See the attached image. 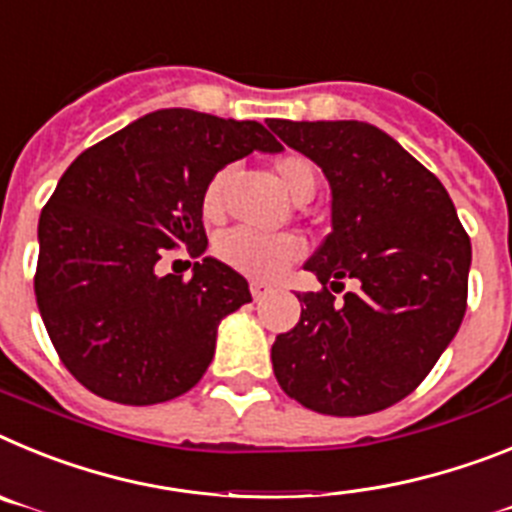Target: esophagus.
I'll return each instance as SVG.
<instances>
[{
    "label": "esophagus",
    "mask_w": 512,
    "mask_h": 512,
    "mask_svg": "<svg viewBox=\"0 0 512 512\" xmlns=\"http://www.w3.org/2000/svg\"><path fill=\"white\" fill-rule=\"evenodd\" d=\"M250 291H252V299L260 301V299H265V296H268L270 286H268V283H262V281H252Z\"/></svg>",
    "instance_id": "1"
}]
</instances>
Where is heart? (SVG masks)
Returning <instances> with one entry per match:
<instances>
[{
  "label": "heart",
  "instance_id": "heart-1",
  "mask_svg": "<svg viewBox=\"0 0 512 512\" xmlns=\"http://www.w3.org/2000/svg\"><path fill=\"white\" fill-rule=\"evenodd\" d=\"M273 172L281 182V188L296 203L309 201L314 190H317V167L304 154H283L273 162ZM231 175H234L231 167H221L206 182L201 195V211L206 219L216 221L224 216L226 190H229ZM216 255L224 265L234 268L237 273L260 278V281H273L304 255V244H301L299 237H291V234L265 237V234H255L250 229H234L226 231L224 237L216 242Z\"/></svg>",
  "mask_w": 512,
  "mask_h": 512
}]
</instances>
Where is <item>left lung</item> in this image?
<instances>
[{"label": "left lung", "mask_w": 512, "mask_h": 512, "mask_svg": "<svg viewBox=\"0 0 512 512\" xmlns=\"http://www.w3.org/2000/svg\"><path fill=\"white\" fill-rule=\"evenodd\" d=\"M319 164L332 231L304 268L301 319L275 337V379L322 415H371L422 384L466 311L471 242L441 180L363 121H268ZM353 277L356 291L334 296Z\"/></svg>", "instance_id": "1"}]
</instances>
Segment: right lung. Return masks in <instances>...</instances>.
<instances>
[{
	"label": "right lung",
	"instance_id": "obj_1",
	"mask_svg": "<svg viewBox=\"0 0 512 512\" xmlns=\"http://www.w3.org/2000/svg\"><path fill=\"white\" fill-rule=\"evenodd\" d=\"M257 121L185 108L149 113L82 151L38 221L35 299L61 363L121 404L193 389L219 322L252 301L237 270L203 257L188 281L157 273L167 250L208 247L201 195L213 172L252 151H281Z\"/></svg>",
	"mask_w": 512,
	"mask_h": 512
}]
</instances>
